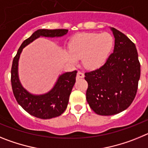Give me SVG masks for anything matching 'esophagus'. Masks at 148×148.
<instances>
[{"mask_svg": "<svg viewBox=\"0 0 148 148\" xmlns=\"http://www.w3.org/2000/svg\"><path fill=\"white\" fill-rule=\"evenodd\" d=\"M84 77V73H82V72H80V71H78V73H77V75H76L77 79L83 78Z\"/></svg>", "mask_w": 148, "mask_h": 148, "instance_id": "1", "label": "esophagus"}]
</instances>
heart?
I'll list each match as a JSON object with an SVG mask.
<instances>
[{
  "label": "heart",
  "instance_id": "heart-1",
  "mask_svg": "<svg viewBox=\"0 0 148 148\" xmlns=\"http://www.w3.org/2000/svg\"><path fill=\"white\" fill-rule=\"evenodd\" d=\"M114 38L109 32L82 33L76 35L70 44V50L65 56L71 64H75L83 58V64L89 69L103 65L110 55Z\"/></svg>",
  "mask_w": 148,
  "mask_h": 148
}]
</instances>
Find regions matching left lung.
I'll return each mask as SVG.
<instances>
[{
	"label": "left lung",
	"mask_w": 148,
	"mask_h": 148,
	"mask_svg": "<svg viewBox=\"0 0 148 148\" xmlns=\"http://www.w3.org/2000/svg\"><path fill=\"white\" fill-rule=\"evenodd\" d=\"M113 53L102 66L86 73V99L90 108L101 116H112L126 110L136 95L140 63L135 44L113 27Z\"/></svg>",
	"instance_id": "1"
}]
</instances>
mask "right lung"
Listing matches in <instances>:
<instances>
[{
	"label": "right lung",
	"instance_id": "add662e5",
	"mask_svg": "<svg viewBox=\"0 0 148 148\" xmlns=\"http://www.w3.org/2000/svg\"><path fill=\"white\" fill-rule=\"evenodd\" d=\"M68 29H38L19 47L13 59L11 70L12 87L17 101L30 115L42 119H49L59 116L66 109L72 89L75 84L77 71L67 72L59 75L55 85L49 92L35 95L22 86L18 75V61L25 47L40 37H62Z\"/></svg>",
	"mask_w": 148,
	"mask_h": 148
}]
</instances>
